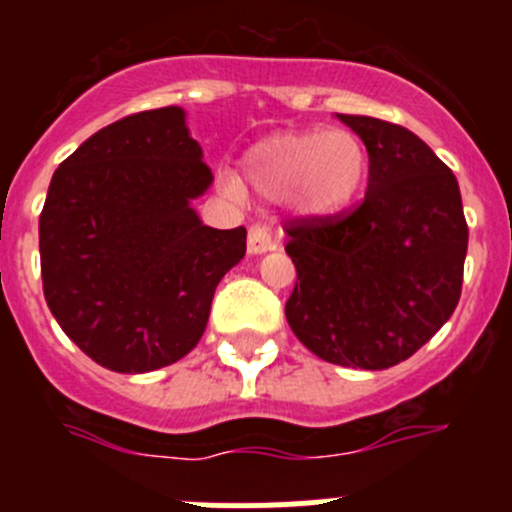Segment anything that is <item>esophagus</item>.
I'll return each instance as SVG.
<instances>
[{"label": "esophagus", "instance_id": "esophagus-1", "mask_svg": "<svg viewBox=\"0 0 512 512\" xmlns=\"http://www.w3.org/2000/svg\"><path fill=\"white\" fill-rule=\"evenodd\" d=\"M275 247V237H272V227L265 223H252L247 230V250L252 255H262V252Z\"/></svg>", "mask_w": 512, "mask_h": 512}]
</instances>
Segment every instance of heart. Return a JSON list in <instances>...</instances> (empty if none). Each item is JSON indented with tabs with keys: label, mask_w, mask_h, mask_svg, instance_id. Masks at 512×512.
<instances>
[{
	"label": "heart",
	"mask_w": 512,
	"mask_h": 512,
	"mask_svg": "<svg viewBox=\"0 0 512 512\" xmlns=\"http://www.w3.org/2000/svg\"><path fill=\"white\" fill-rule=\"evenodd\" d=\"M245 178L262 198L289 200L304 213L342 210L359 188L366 168L364 146L344 128L282 133L257 143L245 160ZM223 185L242 195L240 178L223 173Z\"/></svg>",
	"instance_id": "heart-1"
}]
</instances>
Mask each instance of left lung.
<instances>
[{"label": "left lung", "mask_w": 512, "mask_h": 512, "mask_svg": "<svg viewBox=\"0 0 512 512\" xmlns=\"http://www.w3.org/2000/svg\"><path fill=\"white\" fill-rule=\"evenodd\" d=\"M369 153L364 200L287 223L299 342L329 364L389 369L416 354L461 299L468 225L446 163L409 128L344 116Z\"/></svg>", "instance_id": "left-lung-1"}]
</instances>
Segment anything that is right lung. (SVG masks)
<instances>
[{
	"instance_id": "1",
	"label": "right lung",
	"mask_w": 512,
	"mask_h": 512,
	"mask_svg": "<svg viewBox=\"0 0 512 512\" xmlns=\"http://www.w3.org/2000/svg\"><path fill=\"white\" fill-rule=\"evenodd\" d=\"M210 183L178 106L101 128L56 168L39 215L44 297L96 364L143 374L200 342L247 237L200 223L190 200Z\"/></svg>"
}]
</instances>
